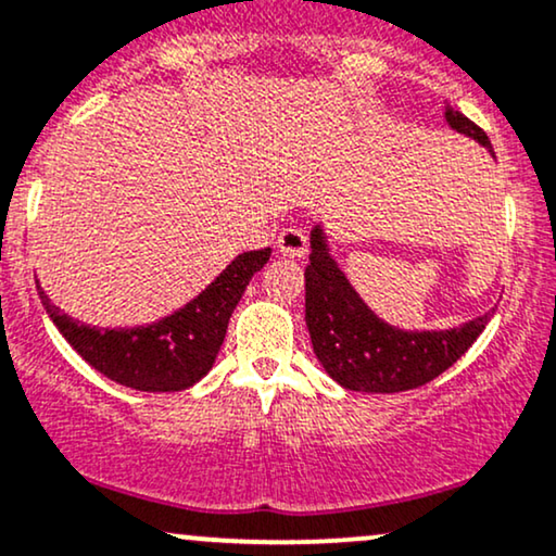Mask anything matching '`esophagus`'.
Instances as JSON below:
<instances>
[{"label": "esophagus", "instance_id": "obj_1", "mask_svg": "<svg viewBox=\"0 0 556 556\" xmlns=\"http://www.w3.org/2000/svg\"><path fill=\"white\" fill-rule=\"evenodd\" d=\"M277 249H279V254H285V256H305L307 254V236H305V230L302 228H298V226H290V228H285L282 233L277 236Z\"/></svg>", "mask_w": 556, "mask_h": 556}]
</instances>
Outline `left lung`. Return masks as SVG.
Listing matches in <instances>:
<instances>
[{"label":"left lung","instance_id":"left-lung-1","mask_svg":"<svg viewBox=\"0 0 556 556\" xmlns=\"http://www.w3.org/2000/svg\"><path fill=\"white\" fill-rule=\"evenodd\" d=\"M446 121L493 153L484 130L459 110L448 108ZM311 245V264L305 266V320L315 356L341 388L356 392L416 390L452 367L488 326L490 313L452 330L413 333L392 328L351 290L328 256L320 228L313 230Z\"/></svg>","mask_w":556,"mask_h":556}]
</instances>
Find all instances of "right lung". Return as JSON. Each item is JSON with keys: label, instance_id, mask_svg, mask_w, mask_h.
<instances>
[{"label": "right lung", "instance_id": "add662e5", "mask_svg": "<svg viewBox=\"0 0 556 556\" xmlns=\"http://www.w3.org/2000/svg\"><path fill=\"white\" fill-rule=\"evenodd\" d=\"M271 249L245 251L205 292L168 318L140 328H91L61 313L40 290L46 313L76 354L112 382L140 392H179L213 369L228 320Z\"/></svg>", "mask_w": 556, "mask_h": 556}]
</instances>
